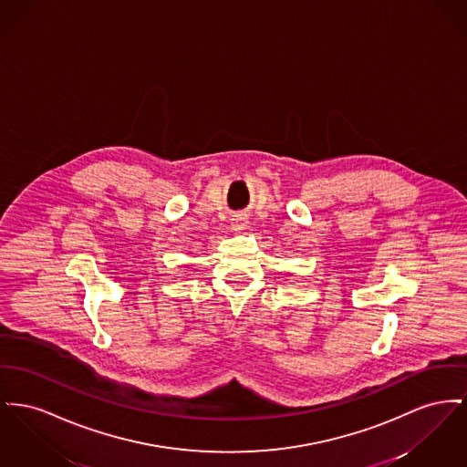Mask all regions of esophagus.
Returning <instances> with one entry per match:
<instances>
[{
  "label": "esophagus",
  "instance_id": "34e87169",
  "mask_svg": "<svg viewBox=\"0 0 467 467\" xmlns=\"http://www.w3.org/2000/svg\"><path fill=\"white\" fill-rule=\"evenodd\" d=\"M231 227H233V231H244L247 227V219L244 215H234L231 219Z\"/></svg>",
  "mask_w": 467,
  "mask_h": 467
}]
</instances>
